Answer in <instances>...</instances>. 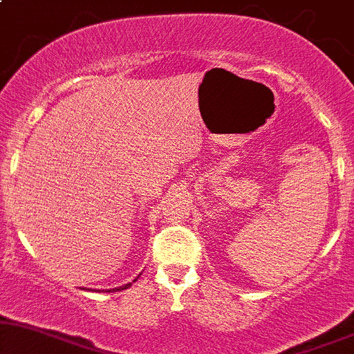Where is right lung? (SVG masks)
I'll use <instances>...</instances> for the list:
<instances>
[{
  "label": "right lung",
  "instance_id": "1",
  "mask_svg": "<svg viewBox=\"0 0 354 354\" xmlns=\"http://www.w3.org/2000/svg\"><path fill=\"white\" fill-rule=\"evenodd\" d=\"M136 281V279H135ZM131 286V283H128V284H124V286H120V288H113V290H109V293H115V291H121V290H126V288H129Z\"/></svg>",
  "mask_w": 354,
  "mask_h": 354
}]
</instances>
